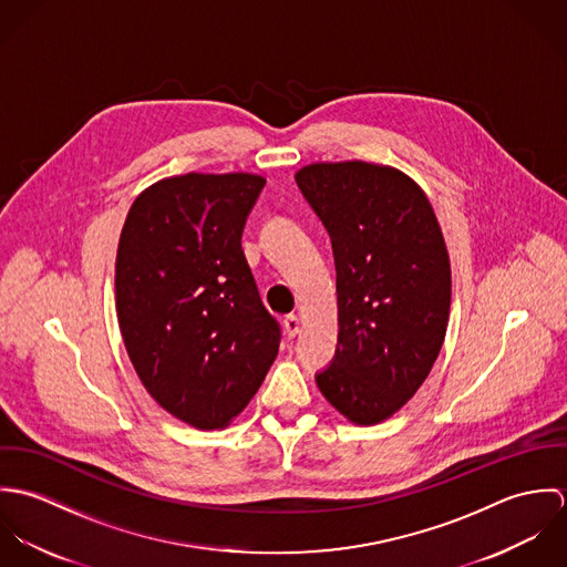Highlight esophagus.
I'll use <instances>...</instances> for the list:
<instances>
[{
	"label": "esophagus",
	"instance_id": "esophagus-1",
	"mask_svg": "<svg viewBox=\"0 0 567 567\" xmlns=\"http://www.w3.org/2000/svg\"><path fill=\"white\" fill-rule=\"evenodd\" d=\"M284 331H286L288 338H295V336L299 333V319H297L295 315H290V317L284 319Z\"/></svg>",
	"mask_w": 567,
	"mask_h": 567
}]
</instances>
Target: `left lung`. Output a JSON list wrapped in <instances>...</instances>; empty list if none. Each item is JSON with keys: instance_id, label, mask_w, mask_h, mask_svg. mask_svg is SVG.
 I'll return each mask as SVG.
<instances>
[{"instance_id": "left-lung-1", "label": "left lung", "mask_w": 567, "mask_h": 567, "mask_svg": "<svg viewBox=\"0 0 567 567\" xmlns=\"http://www.w3.org/2000/svg\"><path fill=\"white\" fill-rule=\"evenodd\" d=\"M295 178L336 264L338 344L317 384L349 421L373 425L416 393L441 351L452 301L445 240L421 187L395 167L312 163Z\"/></svg>"}]
</instances>
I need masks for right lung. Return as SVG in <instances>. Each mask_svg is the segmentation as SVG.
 <instances>
[{
	"label": "right lung",
	"mask_w": 567,
	"mask_h": 567,
	"mask_svg": "<svg viewBox=\"0 0 567 567\" xmlns=\"http://www.w3.org/2000/svg\"><path fill=\"white\" fill-rule=\"evenodd\" d=\"M257 174L163 178L133 203L117 246L115 308L128 358L155 402L218 430L238 416L277 358L243 231Z\"/></svg>",
	"instance_id": "add662e5"
}]
</instances>
